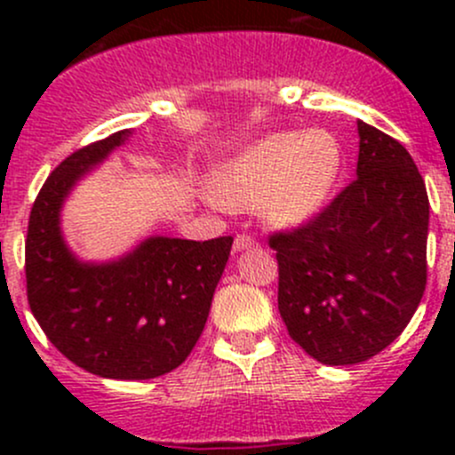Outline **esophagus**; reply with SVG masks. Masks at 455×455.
<instances>
[{
    "mask_svg": "<svg viewBox=\"0 0 455 455\" xmlns=\"http://www.w3.org/2000/svg\"><path fill=\"white\" fill-rule=\"evenodd\" d=\"M255 246H257V240L255 237L246 235V233H240V235L233 240V251H237V253H240V251H246V249H255Z\"/></svg>",
    "mask_w": 455,
    "mask_h": 455,
    "instance_id": "esophagus-1",
    "label": "esophagus"
}]
</instances>
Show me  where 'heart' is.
Here are the masks:
<instances>
[{
  "label": "heart",
  "instance_id": "1",
  "mask_svg": "<svg viewBox=\"0 0 455 455\" xmlns=\"http://www.w3.org/2000/svg\"><path fill=\"white\" fill-rule=\"evenodd\" d=\"M341 167V145L330 132H282L228 160L215 178V194L228 206L259 204L275 224H301L328 204Z\"/></svg>",
  "mask_w": 455,
  "mask_h": 455
}]
</instances>
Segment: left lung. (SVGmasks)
Wrapping results in <instances>:
<instances>
[{
    "label": "left lung",
    "mask_w": 455,
    "mask_h": 455,
    "mask_svg": "<svg viewBox=\"0 0 455 455\" xmlns=\"http://www.w3.org/2000/svg\"><path fill=\"white\" fill-rule=\"evenodd\" d=\"M356 180L315 220L270 235L279 315L323 365L368 361L405 330L427 283L429 200L410 151L359 121Z\"/></svg>",
    "instance_id": "8db88e82"
}]
</instances>
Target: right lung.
I'll list each match as a JSON object with an SVG mask.
<instances>
[{
	"label": "right lung",
	"mask_w": 455,
	"mask_h": 455,
	"mask_svg": "<svg viewBox=\"0 0 455 455\" xmlns=\"http://www.w3.org/2000/svg\"><path fill=\"white\" fill-rule=\"evenodd\" d=\"M132 132L68 156L30 211L28 304L54 347L103 379L145 380L176 370L204 330L233 237L194 242L154 235L112 261H84L63 240L61 209L76 182Z\"/></svg>",
	"instance_id": "obj_1"
}]
</instances>
